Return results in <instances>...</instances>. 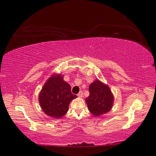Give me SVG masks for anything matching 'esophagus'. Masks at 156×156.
<instances>
[{"label":"esophagus","instance_id":"34e87169","mask_svg":"<svg viewBox=\"0 0 156 156\" xmlns=\"http://www.w3.org/2000/svg\"><path fill=\"white\" fill-rule=\"evenodd\" d=\"M77 96L79 97V98H82L83 96V91H80L79 93L77 94Z\"/></svg>","mask_w":156,"mask_h":156}]
</instances>
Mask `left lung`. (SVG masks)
<instances>
[{"mask_svg":"<svg viewBox=\"0 0 156 156\" xmlns=\"http://www.w3.org/2000/svg\"><path fill=\"white\" fill-rule=\"evenodd\" d=\"M89 96L85 99L88 109L95 116L109 112L113 103V96L110 88L99 80L94 81L89 87Z\"/></svg>","mask_w":156,"mask_h":156,"instance_id":"1","label":"left lung"}]
</instances>
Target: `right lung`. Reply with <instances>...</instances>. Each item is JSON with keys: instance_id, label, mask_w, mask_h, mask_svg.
Here are the masks:
<instances>
[{"instance_id": "obj_1", "label": "right lung", "mask_w": 156, "mask_h": 156, "mask_svg": "<svg viewBox=\"0 0 156 156\" xmlns=\"http://www.w3.org/2000/svg\"><path fill=\"white\" fill-rule=\"evenodd\" d=\"M77 96L72 94L71 87L63 80V76L53 74L39 94V102L45 114L60 118L69 110V105Z\"/></svg>"}]
</instances>
